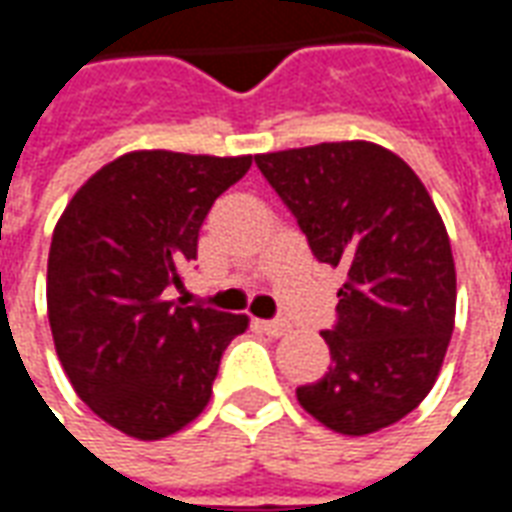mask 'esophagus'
I'll use <instances>...</instances> for the list:
<instances>
[{
    "label": "esophagus",
    "mask_w": 512,
    "mask_h": 512,
    "mask_svg": "<svg viewBox=\"0 0 512 512\" xmlns=\"http://www.w3.org/2000/svg\"><path fill=\"white\" fill-rule=\"evenodd\" d=\"M255 326L268 337H282L290 332V326L285 321H255Z\"/></svg>",
    "instance_id": "obj_1"
}]
</instances>
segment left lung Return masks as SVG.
I'll return each mask as SVG.
<instances>
[{"label": "left lung", "instance_id": "left-lung-1", "mask_svg": "<svg viewBox=\"0 0 512 512\" xmlns=\"http://www.w3.org/2000/svg\"><path fill=\"white\" fill-rule=\"evenodd\" d=\"M312 255L343 268L332 367L299 386L301 408L367 436L425 400L455 326V263L444 222L406 161L373 142H321L255 156Z\"/></svg>", "mask_w": 512, "mask_h": 512}]
</instances>
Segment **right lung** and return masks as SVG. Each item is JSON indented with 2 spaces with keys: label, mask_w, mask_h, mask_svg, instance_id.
<instances>
[{
  "label": "right lung",
  "mask_w": 512,
  "mask_h": 512,
  "mask_svg": "<svg viewBox=\"0 0 512 512\" xmlns=\"http://www.w3.org/2000/svg\"><path fill=\"white\" fill-rule=\"evenodd\" d=\"M252 156L134 150L73 194L54 227L46 304L76 395L126 436L156 441L208 406L224 348L249 318L167 301L197 260L216 197Z\"/></svg>",
  "instance_id": "add662e5"
}]
</instances>
